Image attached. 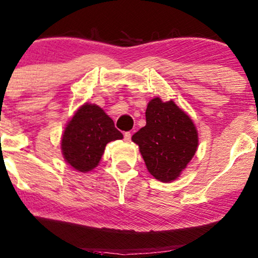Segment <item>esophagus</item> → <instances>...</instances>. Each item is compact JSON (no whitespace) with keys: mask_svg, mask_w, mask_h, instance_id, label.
<instances>
[{"mask_svg":"<svg viewBox=\"0 0 258 258\" xmlns=\"http://www.w3.org/2000/svg\"><path fill=\"white\" fill-rule=\"evenodd\" d=\"M131 138H132V134H131V132H125L124 133V140L125 141H127V143H130Z\"/></svg>","mask_w":258,"mask_h":258,"instance_id":"obj_1","label":"esophagus"}]
</instances>
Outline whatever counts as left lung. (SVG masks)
<instances>
[{"mask_svg":"<svg viewBox=\"0 0 258 258\" xmlns=\"http://www.w3.org/2000/svg\"><path fill=\"white\" fill-rule=\"evenodd\" d=\"M139 146L152 175L162 182L180 176L198 150L199 137L194 122L173 100L153 98L146 108V126L132 137Z\"/></svg>","mask_w":258,"mask_h":258,"instance_id":"obj_1","label":"left lung"}]
</instances>
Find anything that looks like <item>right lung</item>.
Here are the masks:
<instances>
[{
	"label": "right lung",
	"instance_id": "right-lung-1",
	"mask_svg": "<svg viewBox=\"0 0 258 258\" xmlns=\"http://www.w3.org/2000/svg\"><path fill=\"white\" fill-rule=\"evenodd\" d=\"M122 139L120 131L103 108L84 104L68 122L61 137V153L65 161L76 170L86 173L99 164L105 146Z\"/></svg>",
	"mask_w": 258,
	"mask_h": 258
}]
</instances>
